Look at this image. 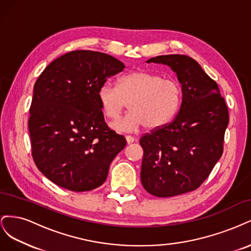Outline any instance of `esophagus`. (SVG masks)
Returning <instances> with one entry per match:
<instances>
[{"mask_svg":"<svg viewBox=\"0 0 251 251\" xmlns=\"http://www.w3.org/2000/svg\"><path fill=\"white\" fill-rule=\"evenodd\" d=\"M126 140L128 144H130V143H133L135 141V138L132 137V136H126Z\"/></svg>","mask_w":251,"mask_h":251,"instance_id":"1","label":"esophagus"}]
</instances>
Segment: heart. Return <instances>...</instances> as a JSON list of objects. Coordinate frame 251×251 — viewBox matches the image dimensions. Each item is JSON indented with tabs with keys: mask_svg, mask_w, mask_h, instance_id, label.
Listing matches in <instances>:
<instances>
[{
	"mask_svg": "<svg viewBox=\"0 0 251 251\" xmlns=\"http://www.w3.org/2000/svg\"><path fill=\"white\" fill-rule=\"evenodd\" d=\"M181 98L177 81L142 70L123 75L116 88L104 82L97 90V100L109 119H117L127 102L130 112L111 125L117 132H134L144 126L148 128L164 126L179 110Z\"/></svg>",
	"mask_w": 251,
	"mask_h": 251,
	"instance_id": "obj_1",
	"label": "heart"
}]
</instances>
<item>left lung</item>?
Masks as SVG:
<instances>
[{
    "instance_id": "left-lung-1",
    "label": "left lung",
    "mask_w": 251,
    "mask_h": 251,
    "mask_svg": "<svg viewBox=\"0 0 251 251\" xmlns=\"http://www.w3.org/2000/svg\"><path fill=\"white\" fill-rule=\"evenodd\" d=\"M147 63L169 66L181 83L178 115L140 138L141 183L151 195L166 198L195 191L222 156L228 109L217 82L192 57L159 55Z\"/></svg>"
}]
</instances>
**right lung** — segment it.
Masks as SVG:
<instances>
[{
	"mask_svg": "<svg viewBox=\"0 0 251 251\" xmlns=\"http://www.w3.org/2000/svg\"><path fill=\"white\" fill-rule=\"evenodd\" d=\"M126 66L109 54L68 52L36 79L28 121L37 169L72 192L100 186L126 141L104 123L97 90Z\"/></svg>",
	"mask_w": 251,
	"mask_h": 251,
	"instance_id": "right-lung-1",
	"label": "right lung"
}]
</instances>
